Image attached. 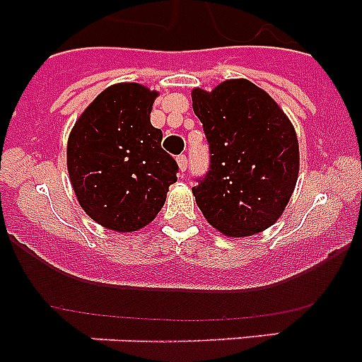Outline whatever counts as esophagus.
<instances>
[{"instance_id": "esophagus-1", "label": "esophagus", "mask_w": 362, "mask_h": 362, "mask_svg": "<svg viewBox=\"0 0 362 362\" xmlns=\"http://www.w3.org/2000/svg\"><path fill=\"white\" fill-rule=\"evenodd\" d=\"M177 166H179V170H181V174H183V172L187 170V166H188L187 156H179V158H177Z\"/></svg>"}]
</instances>
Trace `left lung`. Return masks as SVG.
<instances>
[{"label":"left lung","mask_w":362,"mask_h":362,"mask_svg":"<svg viewBox=\"0 0 362 362\" xmlns=\"http://www.w3.org/2000/svg\"><path fill=\"white\" fill-rule=\"evenodd\" d=\"M192 107L210 145V170L192 188L204 219L223 235L270 228L293 194L299 141L292 121L248 79L192 90Z\"/></svg>","instance_id":"left-lung-1"}]
</instances>
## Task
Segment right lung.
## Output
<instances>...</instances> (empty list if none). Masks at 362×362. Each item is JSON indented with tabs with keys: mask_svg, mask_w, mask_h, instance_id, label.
I'll list each match as a JSON object with an SVG mask.
<instances>
[{
	"mask_svg": "<svg viewBox=\"0 0 362 362\" xmlns=\"http://www.w3.org/2000/svg\"><path fill=\"white\" fill-rule=\"evenodd\" d=\"M158 95L139 83H116L70 130V185L86 216L114 232L145 228L177 181V163L161 148L163 132L150 123Z\"/></svg>",
	"mask_w": 362,
	"mask_h": 362,
	"instance_id": "add662e5",
	"label": "right lung"
}]
</instances>
